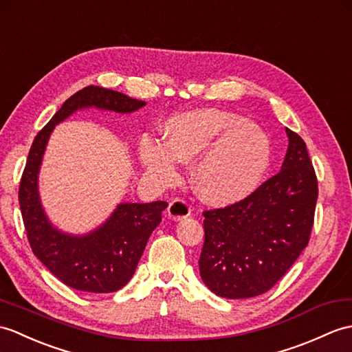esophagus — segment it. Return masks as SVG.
I'll list each match as a JSON object with an SVG mask.
<instances>
[{
	"label": "esophagus",
	"mask_w": 352,
	"mask_h": 352,
	"mask_svg": "<svg viewBox=\"0 0 352 352\" xmlns=\"http://www.w3.org/2000/svg\"><path fill=\"white\" fill-rule=\"evenodd\" d=\"M190 206L184 199H174L168 207V217L173 220H183L190 216Z\"/></svg>",
	"instance_id": "1"
}]
</instances>
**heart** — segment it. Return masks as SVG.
Wrapping results in <instances>:
<instances>
[{"label": "heart", "instance_id": "heart-1", "mask_svg": "<svg viewBox=\"0 0 352 352\" xmlns=\"http://www.w3.org/2000/svg\"><path fill=\"white\" fill-rule=\"evenodd\" d=\"M162 138L142 136L139 157L154 182L168 186L179 162L192 160L190 182L210 206H231L258 189L272 160L265 130L240 113L198 109L178 113L162 126Z\"/></svg>", "mask_w": 352, "mask_h": 352}]
</instances>
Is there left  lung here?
Instances as JSON below:
<instances>
[{"instance_id": "left-lung-1", "label": "left lung", "mask_w": 352, "mask_h": 352, "mask_svg": "<svg viewBox=\"0 0 352 352\" xmlns=\"http://www.w3.org/2000/svg\"><path fill=\"white\" fill-rule=\"evenodd\" d=\"M287 135L279 174L240 202L204 211L199 273L219 297L250 298L267 292L307 246L318 182L305 141L289 129Z\"/></svg>"}]
</instances>
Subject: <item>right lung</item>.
<instances>
[{
    "instance_id": "add662e5",
    "label": "right lung",
    "mask_w": 352,
    "mask_h": 352,
    "mask_svg": "<svg viewBox=\"0 0 352 352\" xmlns=\"http://www.w3.org/2000/svg\"><path fill=\"white\" fill-rule=\"evenodd\" d=\"M145 106L122 93L103 87H85L63 103L31 145L19 184V206L32 253L67 287L106 294L132 279L151 232L162 222L165 201L118 204L106 222L91 232L73 235L60 231L47 219L38 195V173L52 130L72 113L97 108L130 113Z\"/></svg>"
}]
</instances>
